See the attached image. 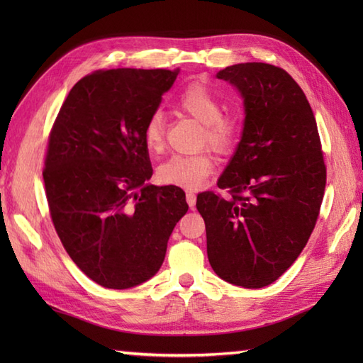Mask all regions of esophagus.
<instances>
[{
	"mask_svg": "<svg viewBox=\"0 0 363 363\" xmlns=\"http://www.w3.org/2000/svg\"><path fill=\"white\" fill-rule=\"evenodd\" d=\"M186 199H187V204L190 206V209H194L195 204H196V195L194 194V191H187Z\"/></svg>",
	"mask_w": 363,
	"mask_h": 363,
	"instance_id": "esophagus-1",
	"label": "esophagus"
}]
</instances>
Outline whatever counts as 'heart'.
<instances>
[{
	"mask_svg": "<svg viewBox=\"0 0 363 363\" xmlns=\"http://www.w3.org/2000/svg\"><path fill=\"white\" fill-rule=\"evenodd\" d=\"M176 106L182 112L203 123V145H209L218 154H230L240 135L238 120L233 113L221 112V101L203 84H190L181 91ZM143 143L150 152H159L165 143V121L160 112H154L143 129ZM215 162L209 152L191 156L174 154L157 168V181L164 186L196 190L213 172Z\"/></svg>",
	"mask_w": 363,
	"mask_h": 363,
	"instance_id": "1",
	"label": "heart"
}]
</instances>
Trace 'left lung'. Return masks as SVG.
Segmentation results:
<instances>
[{
	"label": "left lung",
	"instance_id": "1",
	"mask_svg": "<svg viewBox=\"0 0 363 363\" xmlns=\"http://www.w3.org/2000/svg\"><path fill=\"white\" fill-rule=\"evenodd\" d=\"M245 103V126L218 187L203 191L196 209L206 223L207 257L221 279L262 289L287 272L317 225L326 187L312 107L279 67L246 62L226 67Z\"/></svg>",
	"mask_w": 363,
	"mask_h": 363
}]
</instances>
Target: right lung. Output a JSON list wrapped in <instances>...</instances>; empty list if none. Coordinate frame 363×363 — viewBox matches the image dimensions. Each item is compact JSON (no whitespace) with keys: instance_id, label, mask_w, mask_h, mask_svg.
<instances>
[{"instance_id":"add662e5","label":"right lung","mask_w":363,"mask_h":363,"mask_svg":"<svg viewBox=\"0 0 363 363\" xmlns=\"http://www.w3.org/2000/svg\"><path fill=\"white\" fill-rule=\"evenodd\" d=\"M177 70H98L74 84L48 137L43 181L54 229L81 272L106 289L148 281L165 259L184 190L151 186L146 121Z\"/></svg>"}]
</instances>
